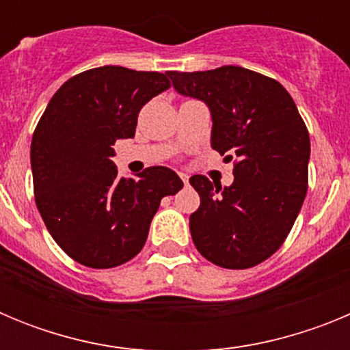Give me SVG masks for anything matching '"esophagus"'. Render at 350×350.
<instances>
[{
    "mask_svg": "<svg viewBox=\"0 0 350 350\" xmlns=\"http://www.w3.org/2000/svg\"><path fill=\"white\" fill-rule=\"evenodd\" d=\"M178 177L182 178V182H184V184H187V182H189V175H187V173L178 172Z\"/></svg>",
    "mask_w": 350,
    "mask_h": 350,
    "instance_id": "1",
    "label": "esophagus"
}]
</instances>
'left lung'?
I'll return each mask as SVG.
<instances>
[{
  "instance_id": "8db88e82",
  "label": "left lung",
  "mask_w": 350,
  "mask_h": 350,
  "mask_svg": "<svg viewBox=\"0 0 350 350\" xmlns=\"http://www.w3.org/2000/svg\"><path fill=\"white\" fill-rule=\"evenodd\" d=\"M166 75L178 94L208 107L212 148L237 156L231 185L203 175L189 178L202 200L189 217L194 245L217 267H256L279 250L301 210L310 159L307 126L277 80L247 68Z\"/></svg>"
}]
</instances>
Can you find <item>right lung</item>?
Returning <instances> with one entry per match:
<instances>
[{"label": "right lung", "instance_id": "add662e5", "mask_svg": "<svg viewBox=\"0 0 350 350\" xmlns=\"http://www.w3.org/2000/svg\"><path fill=\"white\" fill-rule=\"evenodd\" d=\"M168 88L157 71L92 68L57 89L36 126V206L55 243L80 265L113 268L135 258L161 200L184 187L166 166L126 178L110 159L117 140L135 137L142 107Z\"/></svg>", "mask_w": 350, "mask_h": 350}]
</instances>
